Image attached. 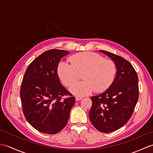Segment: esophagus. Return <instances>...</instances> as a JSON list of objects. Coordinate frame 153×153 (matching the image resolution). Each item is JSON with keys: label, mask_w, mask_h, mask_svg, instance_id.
<instances>
[{"label": "esophagus", "mask_w": 153, "mask_h": 153, "mask_svg": "<svg viewBox=\"0 0 153 153\" xmlns=\"http://www.w3.org/2000/svg\"><path fill=\"white\" fill-rule=\"evenodd\" d=\"M81 99H82V97H76V101L81 100Z\"/></svg>", "instance_id": "obj_1"}]
</instances>
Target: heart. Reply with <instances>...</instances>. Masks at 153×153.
<instances>
[{"instance_id":"b5f03b06","label":"heart","mask_w":153,"mask_h":153,"mask_svg":"<svg viewBox=\"0 0 153 153\" xmlns=\"http://www.w3.org/2000/svg\"><path fill=\"white\" fill-rule=\"evenodd\" d=\"M70 62L62 61L57 66V74L62 82L69 87L82 74L83 81L72 85L70 91L76 96H85L94 90L102 92L114 80L116 66L111 60L104 59L97 53L84 52L74 55Z\"/></svg>"}]
</instances>
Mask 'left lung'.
<instances>
[{
	"mask_svg": "<svg viewBox=\"0 0 153 153\" xmlns=\"http://www.w3.org/2000/svg\"><path fill=\"white\" fill-rule=\"evenodd\" d=\"M115 63L114 81L104 93L91 97L89 118L100 132H111L123 127L132 116L139 97L138 77L131 64L121 56L100 50Z\"/></svg>",
	"mask_w": 153,
	"mask_h": 153,
	"instance_id": "left-lung-1",
	"label": "left lung"
}]
</instances>
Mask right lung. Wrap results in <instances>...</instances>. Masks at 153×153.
<instances>
[{
	"label": "right lung",
	"mask_w": 153,
	"mask_h": 153,
	"mask_svg": "<svg viewBox=\"0 0 153 153\" xmlns=\"http://www.w3.org/2000/svg\"><path fill=\"white\" fill-rule=\"evenodd\" d=\"M70 52L51 49L42 53L28 66L21 83L20 98L25 117L41 132L55 134L68 122L75 98L60 83L57 66ZM65 95L71 97L61 101Z\"/></svg>",
	"instance_id": "1"
}]
</instances>
